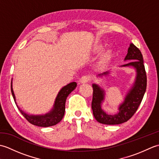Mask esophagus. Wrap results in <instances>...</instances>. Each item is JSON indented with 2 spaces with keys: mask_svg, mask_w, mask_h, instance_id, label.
Returning <instances> with one entry per match:
<instances>
[{
  "mask_svg": "<svg viewBox=\"0 0 159 159\" xmlns=\"http://www.w3.org/2000/svg\"><path fill=\"white\" fill-rule=\"evenodd\" d=\"M91 80V77L89 75H85V76H83L81 78H80V82L81 83H85L90 81Z\"/></svg>",
  "mask_w": 159,
  "mask_h": 159,
  "instance_id": "1",
  "label": "esophagus"
}]
</instances>
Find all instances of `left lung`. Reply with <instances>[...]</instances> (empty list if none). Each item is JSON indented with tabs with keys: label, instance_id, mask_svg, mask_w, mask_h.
Segmentation results:
<instances>
[{
	"label": "left lung",
	"instance_id": "left-lung-1",
	"mask_svg": "<svg viewBox=\"0 0 159 159\" xmlns=\"http://www.w3.org/2000/svg\"><path fill=\"white\" fill-rule=\"evenodd\" d=\"M125 60H134L123 66H133L137 70V78L134 86L128 93L124 102L119 107V113L116 115L107 114L101 109V103L104 99V91L96 84L93 87L92 108L93 114L99 123L107 125H116L126 122L133 116L139 108L146 92L147 76L143 64V55L140 50L130 43ZM104 72L102 74H107Z\"/></svg>",
	"mask_w": 159,
	"mask_h": 159
}]
</instances>
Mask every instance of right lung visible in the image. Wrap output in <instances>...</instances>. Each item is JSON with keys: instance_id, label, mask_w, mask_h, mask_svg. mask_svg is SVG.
I'll list each match as a JSON object with an SVG mask.
<instances>
[{"instance_id": "add662e5", "label": "right lung", "mask_w": 159, "mask_h": 159, "mask_svg": "<svg viewBox=\"0 0 159 159\" xmlns=\"http://www.w3.org/2000/svg\"><path fill=\"white\" fill-rule=\"evenodd\" d=\"M76 83L72 82L68 84V85H67L66 86L63 87V88L60 90L58 95H57L55 102V105H54V109H52V111H50L49 113L46 114L45 116H29V115L24 113L22 110H20L18 106H16L18 108L20 113L22 114V116L31 124L41 127H48L55 126V125L58 124L59 121L63 119L64 113H65V104L67 97L68 96L69 94L76 88ZM11 90L13 98V99H14L16 103V98L14 93H13L11 85Z\"/></svg>"}]
</instances>
